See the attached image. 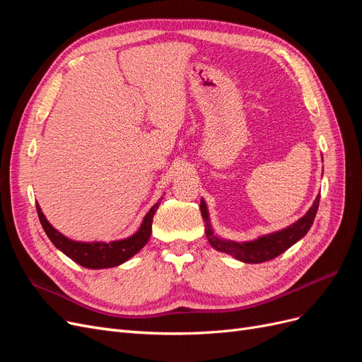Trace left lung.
I'll use <instances>...</instances> for the list:
<instances>
[{"instance_id":"1","label":"left lung","mask_w":362,"mask_h":362,"mask_svg":"<svg viewBox=\"0 0 362 362\" xmlns=\"http://www.w3.org/2000/svg\"><path fill=\"white\" fill-rule=\"evenodd\" d=\"M319 202H320V196H317L308 213H306L302 218H299L296 223L273 234L262 235L258 240H254V242H245V243L228 242V240H222L213 234L210 223H208V211L204 201H201V213H202V217L206 221V229H205L206 238L214 249L233 255L243 262H252V264H254V262H264V261L276 258L278 255L282 254V252H286L290 246H293L296 242H299V240L310 231V228L315 218L317 210H319Z\"/></svg>"}]
</instances>
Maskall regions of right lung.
Segmentation results:
<instances>
[{
  "instance_id": "obj_1",
  "label": "right lung",
  "mask_w": 362,
  "mask_h": 362,
  "mask_svg": "<svg viewBox=\"0 0 362 362\" xmlns=\"http://www.w3.org/2000/svg\"><path fill=\"white\" fill-rule=\"evenodd\" d=\"M160 202H157L151 208L148 214L145 216L144 222H141L139 231L128 238L117 240V242H93V243H84V242H74L68 237L60 234L56 228H52L49 222L43 216L39 204H36V210L42 228L45 229L47 235L52 242V245L60 249L64 255L78 262L80 266L87 269H107L122 264L127 259L144 247L151 237L152 231V217H154Z\"/></svg>"
}]
</instances>
